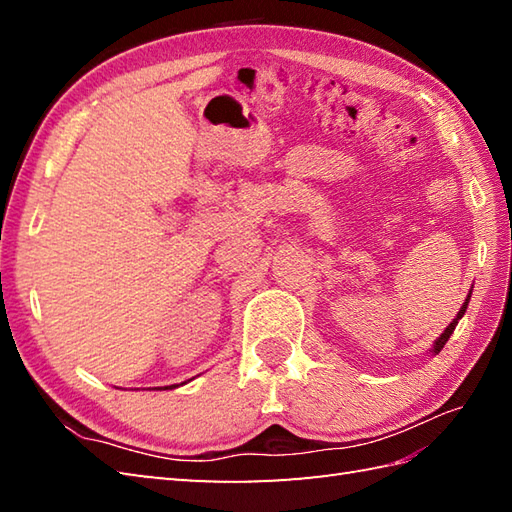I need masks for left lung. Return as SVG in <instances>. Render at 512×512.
I'll return each mask as SVG.
<instances>
[{
  "mask_svg": "<svg viewBox=\"0 0 512 512\" xmlns=\"http://www.w3.org/2000/svg\"><path fill=\"white\" fill-rule=\"evenodd\" d=\"M469 299H471V292H469V297H466V301H464V306L460 308V312H458V317H455L449 325H447V330H444L438 339H436V343H433V347H431V352L433 354H440V350L444 347V343L449 341V336L453 334V330H455V325H458V321L464 317V312H466V308H469Z\"/></svg>",
  "mask_w": 512,
  "mask_h": 512,
  "instance_id": "8db88e82",
  "label": "left lung"
}]
</instances>
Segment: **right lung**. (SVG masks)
I'll list each match as a JSON object with an SVG mask.
<instances>
[{
	"label": "right lung",
	"mask_w": 512,
	"mask_h": 512,
	"mask_svg": "<svg viewBox=\"0 0 512 512\" xmlns=\"http://www.w3.org/2000/svg\"><path fill=\"white\" fill-rule=\"evenodd\" d=\"M173 387H176V385H169V387H165V389H173Z\"/></svg>",
	"instance_id": "1"
}]
</instances>
